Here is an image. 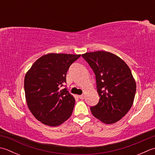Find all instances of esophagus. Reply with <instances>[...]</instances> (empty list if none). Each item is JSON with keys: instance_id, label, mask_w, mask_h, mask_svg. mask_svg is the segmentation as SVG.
I'll list each match as a JSON object with an SVG mask.
<instances>
[{"instance_id": "obj_1", "label": "esophagus", "mask_w": 155, "mask_h": 155, "mask_svg": "<svg viewBox=\"0 0 155 155\" xmlns=\"http://www.w3.org/2000/svg\"><path fill=\"white\" fill-rule=\"evenodd\" d=\"M78 97H79V99H83L84 98V95H78Z\"/></svg>"}]
</instances>
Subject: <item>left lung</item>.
Wrapping results in <instances>:
<instances>
[{"label":"left lung","mask_w":155,"mask_h":155,"mask_svg":"<svg viewBox=\"0 0 155 155\" xmlns=\"http://www.w3.org/2000/svg\"><path fill=\"white\" fill-rule=\"evenodd\" d=\"M95 74L98 104L91 107L94 117L111 124L118 122L130 110L136 85L128 66L120 57L105 51L82 54Z\"/></svg>","instance_id":"8db88e82"}]
</instances>
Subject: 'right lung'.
Returning a JSON list of instances; mask_svg holds the SVG:
<instances>
[{
	"label": "right lung",
	"instance_id": "add662e5",
	"mask_svg": "<svg viewBox=\"0 0 155 155\" xmlns=\"http://www.w3.org/2000/svg\"><path fill=\"white\" fill-rule=\"evenodd\" d=\"M81 55L48 54L33 63L24 80L28 107L34 117L45 125L57 126L72 115L73 96L61 87L66 83L68 70Z\"/></svg>",
	"mask_w": 155,
	"mask_h": 155
}]
</instances>
